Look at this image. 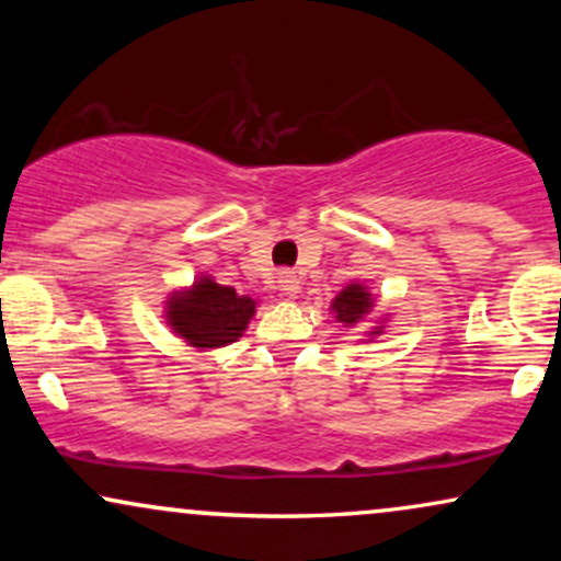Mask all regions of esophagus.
I'll list each match as a JSON object with an SVG mask.
<instances>
[{"label": "esophagus", "mask_w": 561, "mask_h": 561, "mask_svg": "<svg viewBox=\"0 0 561 561\" xmlns=\"http://www.w3.org/2000/svg\"><path fill=\"white\" fill-rule=\"evenodd\" d=\"M279 289L285 298H295L300 293V279L295 272H282L279 274Z\"/></svg>", "instance_id": "esophagus-1"}]
</instances>
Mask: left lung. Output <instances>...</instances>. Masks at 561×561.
Returning a JSON list of instances; mask_svg holds the SVG:
<instances>
[{
    "instance_id": "8db88e82",
    "label": "left lung",
    "mask_w": 561,
    "mask_h": 561,
    "mask_svg": "<svg viewBox=\"0 0 561 561\" xmlns=\"http://www.w3.org/2000/svg\"><path fill=\"white\" fill-rule=\"evenodd\" d=\"M330 311L337 324L353 330V327L366 321V317H371V311H375V295H371V289L366 287L364 282H347V285L340 289L337 298L330 302ZM385 324H388V313L379 317L375 324L369 327V332H366L369 343L385 332Z\"/></svg>"
}]
</instances>
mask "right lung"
<instances>
[{
    "label": "right lung",
    "mask_w": 561,
    "mask_h": 561,
    "mask_svg": "<svg viewBox=\"0 0 561 561\" xmlns=\"http://www.w3.org/2000/svg\"><path fill=\"white\" fill-rule=\"evenodd\" d=\"M255 306L259 300L250 295L199 274L190 287L173 289L165 298L163 319L179 340L205 353L237 343L255 317Z\"/></svg>",
    "instance_id": "add662e5"
}]
</instances>
